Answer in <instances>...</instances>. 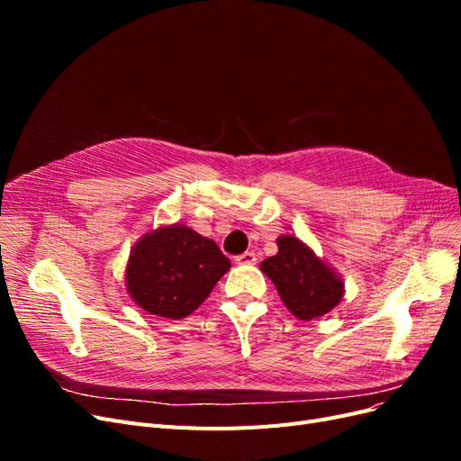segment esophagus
Masks as SVG:
<instances>
[{
	"mask_svg": "<svg viewBox=\"0 0 461 461\" xmlns=\"http://www.w3.org/2000/svg\"><path fill=\"white\" fill-rule=\"evenodd\" d=\"M256 261H258V258L254 252H244L240 256H236V263L239 265H254Z\"/></svg>",
	"mask_w": 461,
	"mask_h": 461,
	"instance_id": "34e87169",
	"label": "esophagus"
}]
</instances>
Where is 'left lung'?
I'll return each instance as SVG.
<instances>
[{"label":"left lung","mask_w":461,"mask_h":461,"mask_svg":"<svg viewBox=\"0 0 461 461\" xmlns=\"http://www.w3.org/2000/svg\"><path fill=\"white\" fill-rule=\"evenodd\" d=\"M278 252L261 261L288 312L300 321H312L332 312L344 298V281L329 261L313 252L298 236L281 234Z\"/></svg>","instance_id":"8db88e82"}]
</instances>
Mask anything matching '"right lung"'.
<instances>
[{
  "label": "right lung",
  "instance_id": "right-lung-1",
  "mask_svg": "<svg viewBox=\"0 0 461 461\" xmlns=\"http://www.w3.org/2000/svg\"><path fill=\"white\" fill-rule=\"evenodd\" d=\"M229 269V258L212 239L173 222L149 229L136 240L124 267V286L149 315L185 319Z\"/></svg>",
  "mask_w": 461,
  "mask_h": 461
}]
</instances>
